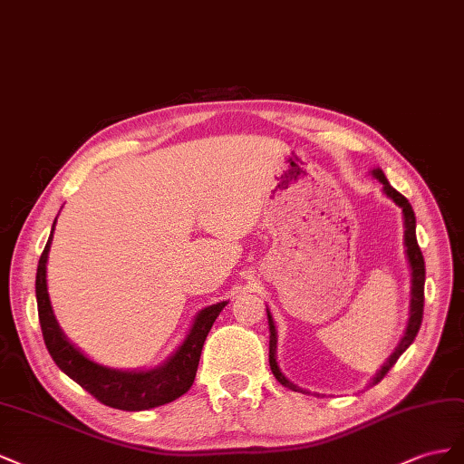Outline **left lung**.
Returning <instances> with one entry per match:
<instances>
[{
	"label": "left lung",
	"mask_w": 464,
	"mask_h": 464,
	"mask_svg": "<svg viewBox=\"0 0 464 464\" xmlns=\"http://www.w3.org/2000/svg\"><path fill=\"white\" fill-rule=\"evenodd\" d=\"M373 177L379 179V182L382 184V190H385V194H387L389 198H392V202L399 204V206L402 208L406 256H408V262H410V268H412V301H410V321H408L406 333H404V338H402L401 343H399V348L394 350V353L389 357L387 363L382 365V369L377 373V377L373 379V382H379L382 377H385V375L391 372V367H392V365L396 363V360H399V357L406 352V348L410 346V343L414 342V338H416V334H418V330H420V326H421V319H423V282H426V264H423V255H421V250H420L418 241H416V216H414L412 206H410V202L406 200V198H404L401 192H396V190L391 187L387 177H385V173H382L381 169H375V170H373ZM268 324H270V355H268V360H270L272 373H274V377H276L277 381L282 382L284 387H287V389H291V391H301L299 387L294 385V382L287 381V379L282 375L280 367H277V363H276V342H277V338H276V326H274L270 311H268Z\"/></svg>",
	"instance_id": "8db88e82"
}]
</instances>
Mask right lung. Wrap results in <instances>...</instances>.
<instances>
[{
  "mask_svg": "<svg viewBox=\"0 0 464 464\" xmlns=\"http://www.w3.org/2000/svg\"><path fill=\"white\" fill-rule=\"evenodd\" d=\"M50 243L52 233L36 268V303L38 321H41L48 353L62 372L95 396L99 402L118 410H128V412L173 402L184 392H188L198 372L206 336L211 324L216 323L218 314L227 305V301L200 311L187 340L161 367L151 369V372H118V369L102 367L72 346L68 338L62 334L54 313H52L46 289V260Z\"/></svg>",
  "mask_w": 464,
  "mask_h": 464,
  "instance_id": "obj_1",
  "label": "right lung"
}]
</instances>
